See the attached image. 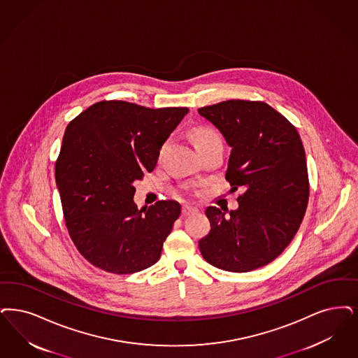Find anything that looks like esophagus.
Segmentation results:
<instances>
[{
  "label": "esophagus",
  "mask_w": 358,
  "mask_h": 358,
  "mask_svg": "<svg viewBox=\"0 0 358 358\" xmlns=\"http://www.w3.org/2000/svg\"><path fill=\"white\" fill-rule=\"evenodd\" d=\"M196 212H197V209L194 206H189V205H184L182 206V215H193Z\"/></svg>",
  "instance_id": "esophagus-1"
}]
</instances>
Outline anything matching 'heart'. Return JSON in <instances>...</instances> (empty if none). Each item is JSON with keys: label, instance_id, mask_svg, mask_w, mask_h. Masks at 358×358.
Here are the masks:
<instances>
[{"label": "heart", "instance_id": "heart-1", "mask_svg": "<svg viewBox=\"0 0 358 358\" xmlns=\"http://www.w3.org/2000/svg\"><path fill=\"white\" fill-rule=\"evenodd\" d=\"M218 134L215 133L213 129L205 128V127H200V128L193 129L192 131V140L196 146H199L201 143H209L213 140H218Z\"/></svg>", "mask_w": 358, "mask_h": 358}]
</instances>
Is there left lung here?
Wrapping results in <instances>:
<instances>
[{
	"mask_svg": "<svg viewBox=\"0 0 358 358\" xmlns=\"http://www.w3.org/2000/svg\"><path fill=\"white\" fill-rule=\"evenodd\" d=\"M199 113L231 148L225 174L230 192L243 190L236 210L206 208L210 231L199 241L201 255L228 272L255 271L284 252L306 212L309 180L300 134L261 101H222Z\"/></svg>",
	"mask_w": 358,
	"mask_h": 358,
	"instance_id": "obj_1",
	"label": "left lung"
}]
</instances>
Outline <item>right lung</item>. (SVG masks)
Segmentation results:
<instances>
[{"label":"right lung","mask_w":358,"mask_h":358,"mask_svg":"<svg viewBox=\"0 0 358 358\" xmlns=\"http://www.w3.org/2000/svg\"><path fill=\"white\" fill-rule=\"evenodd\" d=\"M187 112L101 101L66 127L56 184L69 236L92 265L130 274L159 259L181 205L158 201L138 209L133 184L155 169L161 146Z\"/></svg>","instance_id":"right-lung-1"}]
</instances>
